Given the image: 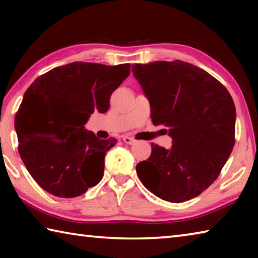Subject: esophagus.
Returning <instances> with one entry per match:
<instances>
[{
  "instance_id": "esophagus-1",
  "label": "esophagus",
  "mask_w": 258,
  "mask_h": 258,
  "mask_svg": "<svg viewBox=\"0 0 258 258\" xmlns=\"http://www.w3.org/2000/svg\"><path fill=\"white\" fill-rule=\"evenodd\" d=\"M123 141L126 143V145H134V143H135V140L133 138L128 137V135H124Z\"/></svg>"
}]
</instances>
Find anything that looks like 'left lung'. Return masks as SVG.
Listing matches in <instances>:
<instances>
[{"label":"left lung","instance_id":"8db88e82","mask_svg":"<svg viewBox=\"0 0 258 258\" xmlns=\"http://www.w3.org/2000/svg\"><path fill=\"white\" fill-rule=\"evenodd\" d=\"M133 75L149 99L151 118L172 138L151 145L137 165L142 184L160 199L197 197L220 175L234 146L235 107L228 90L204 69L184 61L135 63Z\"/></svg>","mask_w":258,"mask_h":258}]
</instances>
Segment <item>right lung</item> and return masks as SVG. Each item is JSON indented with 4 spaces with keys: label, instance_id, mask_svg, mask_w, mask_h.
Here are the masks:
<instances>
[{
    "label": "right lung",
    "instance_id": "right-lung-1",
    "mask_svg": "<svg viewBox=\"0 0 258 258\" xmlns=\"http://www.w3.org/2000/svg\"><path fill=\"white\" fill-rule=\"evenodd\" d=\"M130 63L106 66L75 62L51 69L24 94L16 115L18 150L42 189L60 198H75L101 181L104 156L117 140H100L85 130L90 115L106 112L110 95L130 75ZM45 108V123L33 112Z\"/></svg>",
    "mask_w": 258,
    "mask_h": 258
}]
</instances>
